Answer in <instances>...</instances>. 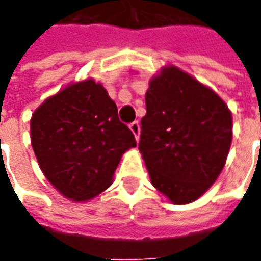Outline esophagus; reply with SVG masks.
Returning a JSON list of instances; mask_svg holds the SVG:
<instances>
[{
  "label": "esophagus",
  "mask_w": 261,
  "mask_h": 261,
  "mask_svg": "<svg viewBox=\"0 0 261 261\" xmlns=\"http://www.w3.org/2000/svg\"><path fill=\"white\" fill-rule=\"evenodd\" d=\"M130 130L131 133L134 134L137 141H140V133H141V127H140V123L138 121H133L130 124Z\"/></svg>",
  "instance_id": "obj_1"
}]
</instances>
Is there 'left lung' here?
Wrapping results in <instances>:
<instances>
[{"label": "left lung", "instance_id": "obj_1", "mask_svg": "<svg viewBox=\"0 0 261 261\" xmlns=\"http://www.w3.org/2000/svg\"><path fill=\"white\" fill-rule=\"evenodd\" d=\"M140 152L152 186L189 204L218 179L232 144V113L210 88L175 65L149 81Z\"/></svg>", "mask_w": 261, "mask_h": 261}]
</instances>
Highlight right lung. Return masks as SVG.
<instances>
[{
  "mask_svg": "<svg viewBox=\"0 0 261 261\" xmlns=\"http://www.w3.org/2000/svg\"><path fill=\"white\" fill-rule=\"evenodd\" d=\"M31 142L46 179L76 202L105 192L123 153L137 145L116 103L92 78L71 82L33 112Z\"/></svg>",
  "mask_w": 261,
  "mask_h": 261,
  "instance_id": "right-lung-1",
  "label": "right lung"
}]
</instances>
